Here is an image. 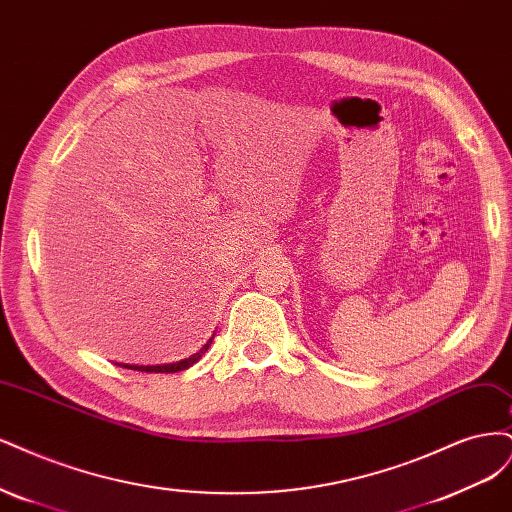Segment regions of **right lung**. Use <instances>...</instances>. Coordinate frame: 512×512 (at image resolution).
Masks as SVG:
<instances>
[{"label":"right lung","mask_w":512,"mask_h":512,"mask_svg":"<svg viewBox=\"0 0 512 512\" xmlns=\"http://www.w3.org/2000/svg\"><path fill=\"white\" fill-rule=\"evenodd\" d=\"M214 338V336H212ZM212 338L202 346L200 351L197 353H193L191 357H187V359H180V361H176V364H161V366H131V364H123V368H127V370H138V372H155V374H170V372H180V370H187V368H191L193 364H197V361L202 359V355L208 351V346L212 344ZM121 366V364H119Z\"/></svg>","instance_id":"add662e5"}]
</instances>
